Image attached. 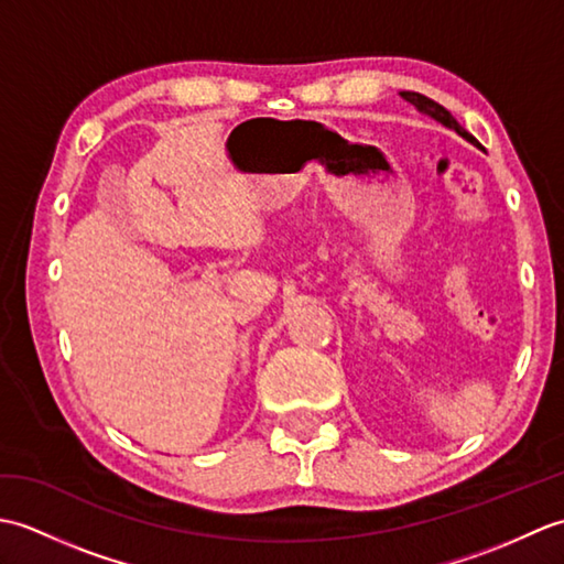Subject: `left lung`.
<instances>
[{
	"label": "left lung",
	"instance_id": "left-lung-1",
	"mask_svg": "<svg viewBox=\"0 0 564 564\" xmlns=\"http://www.w3.org/2000/svg\"><path fill=\"white\" fill-rule=\"evenodd\" d=\"M402 99L404 101H410V104H414L419 111L422 113H426V116H431V118H436L438 123H443L446 128H453L455 133L458 135H463L465 140H470V142H475V138L467 133L465 128H460V123L455 121V118L451 116V111L448 109H443L441 104H436L434 99H429V97H424V94H416V91H402Z\"/></svg>",
	"mask_w": 564,
	"mask_h": 564
}]
</instances>
